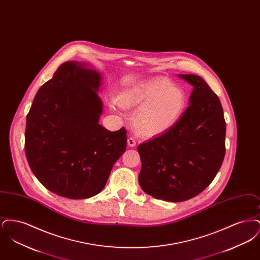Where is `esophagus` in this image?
Listing matches in <instances>:
<instances>
[{
    "label": "esophagus",
    "mask_w": 260,
    "mask_h": 260,
    "mask_svg": "<svg viewBox=\"0 0 260 260\" xmlns=\"http://www.w3.org/2000/svg\"><path fill=\"white\" fill-rule=\"evenodd\" d=\"M127 145H128L129 147H135L136 145V140H135L133 137H129V138L127 139Z\"/></svg>",
    "instance_id": "1"
}]
</instances>
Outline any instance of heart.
Listing matches in <instances>:
<instances>
[{"label": "heart", "instance_id": "obj_1", "mask_svg": "<svg viewBox=\"0 0 260 260\" xmlns=\"http://www.w3.org/2000/svg\"><path fill=\"white\" fill-rule=\"evenodd\" d=\"M116 103L124 109L137 107L132 122L137 134L153 136L171 128L185 110V92L165 78L148 80L120 91Z\"/></svg>", "mask_w": 260, "mask_h": 260}]
</instances>
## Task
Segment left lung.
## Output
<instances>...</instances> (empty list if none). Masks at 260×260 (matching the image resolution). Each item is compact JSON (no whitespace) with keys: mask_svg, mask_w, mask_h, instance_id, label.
I'll return each mask as SVG.
<instances>
[{"mask_svg":"<svg viewBox=\"0 0 260 260\" xmlns=\"http://www.w3.org/2000/svg\"><path fill=\"white\" fill-rule=\"evenodd\" d=\"M178 77L193 87L188 108L171 128L137 147L142 190L174 203L210 185L222 165L226 134L220 100L210 86L197 75Z\"/></svg>","mask_w":260,"mask_h":260,"instance_id":"8db88e82","label":"left lung"}]
</instances>
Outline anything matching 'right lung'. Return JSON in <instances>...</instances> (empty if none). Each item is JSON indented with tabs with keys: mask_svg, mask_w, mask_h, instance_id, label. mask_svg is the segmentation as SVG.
<instances>
[{
	"mask_svg": "<svg viewBox=\"0 0 260 260\" xmlns=\"http://www.w3.org/2000/svg\"><path fill=\"white\" fill-rule=\"evenodd\" d=\"M102 76L86 62L61 64L38 90L26 118L25 154L50 192L81 200L95 196L126 147L124 127L99 124Z\"/></svg>",
	"mask_w": 260,
	"mask_h": 260,
	"instance_id": "1",
	"label": "right lung"
}]
</instances>
